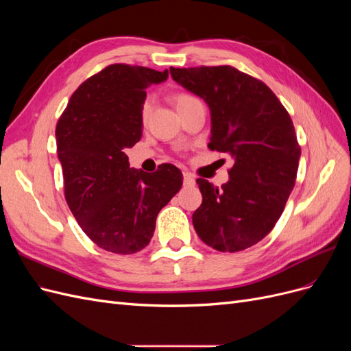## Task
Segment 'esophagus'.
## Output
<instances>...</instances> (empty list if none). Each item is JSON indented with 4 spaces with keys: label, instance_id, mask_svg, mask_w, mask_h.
<instances>
[{
    "label": "esophagus",
    "instance_id": "34e87169",
    "mask_svg": "<svg viewBox=\"0 0 351 351\" xmlns=\"http://www.w3.org/2000/svg\"><path fill=\"white\" fill-rule=\"evenodd\" d=\"M183 183H184V186H195V183H196V180H195V177L190 174V173H183Z\"/></svg>",
    "mask_w": 351,
    "mask_h": 351
}]
</instances>
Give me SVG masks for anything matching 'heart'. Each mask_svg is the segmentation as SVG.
Masks as SVG:
<instances>
[{"label":"heart","mask_w":351,"mask_h":351,"mask_svg":"<svg viewBox=\"0 0 351 351\" xmlns=\"http://www.w3.org/2000/svg\"><path fill=\"white\" fill-rule=\"evenodd\" d=\"M196 101H199L196 97H193V95H190V93H186V92H177V93L171 95V102L174 104V107L177 108V111L189 107L190 104H193ZM151 108H152V102L149 99L143 101L142 107H141L142 121L147 120V117H149V114H151Z\"/></svg>","instance_id":"1"}]
</instances>
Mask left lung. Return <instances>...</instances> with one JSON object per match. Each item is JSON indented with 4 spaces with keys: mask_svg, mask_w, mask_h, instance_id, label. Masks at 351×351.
Masks as SVG:
<instances>
[{
    "mask_svg": "<svg viewBox=\"0 0 351 351\" xmlns=\"http://www.w3.org/2000/svg\"><path fill=\"white\" fill-rule=\"evenodd\" d=\"M169 73L209 105V149L234 158L221 189L197 178L202 205L193 227L212 249H247L269 234L295 184L302 151L291 117L262 80L231 66Z\"/></svg>",
    "mask_w": 351,
    "mask_h": 351,
    "instance_id": "1",
    "label": "left lung"
}]
</instances>
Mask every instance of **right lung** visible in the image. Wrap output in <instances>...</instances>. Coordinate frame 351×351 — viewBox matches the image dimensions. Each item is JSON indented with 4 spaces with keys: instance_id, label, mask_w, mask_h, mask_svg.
Wrapping results in <instances>:
<instances>
[{
    "instance_id": "1",
    "label": "right lung",
    "mask_w": 351,
    "mask_h": 351,
    "mask_svg": "<svg viewBox=\"0 0 351 351\" xmlns=\"http://www.w3.org/2000/svg\"><path fill=\"white\" fill-rule=\"evenodd\" d=\"M168 70L110 64L74 90L57 123V154L64 195L80 228L97 246L132 254L149 244L156 217L182 189L173 164L155 173L129 165L127 147L142 137L146 89Z\"/></svg>"
}]
</instances>
